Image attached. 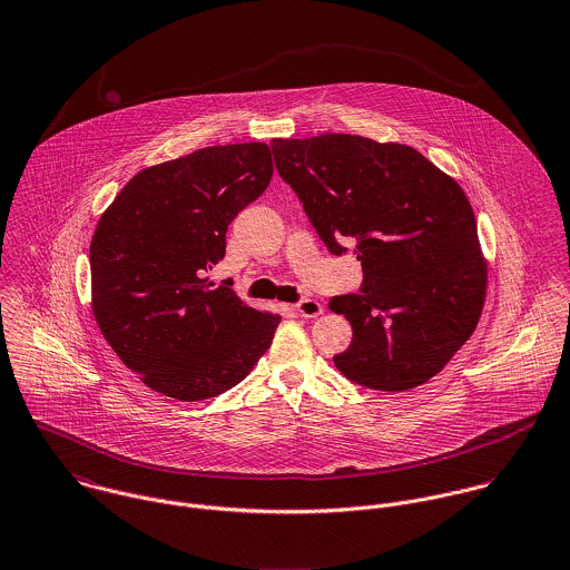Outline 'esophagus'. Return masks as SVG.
Masks as SVG:
<instances>
[{
	"label": "esophagus",
	"instance_id": "obj_1",
	"mask_svg": "<svg viewBox=\"0 0 570 570\" xmlns=\"http://www.w3.org/2000/svg\"><path fill=\"white\" fill-rule=\"evenodd\" d=\"M293 308H295L299 315L306 316V318H315V316L323 315V306H321V302H316V299H302V302H297Z\"/></svg>",
	"mask_w": 570,
	"mask_h": 570
}]
</instances>
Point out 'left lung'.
<instances>
[{
  "instance_id": "left-lung-1",
  "label": "left lung",
  "mask_w": 570,
  "mask_h": 570,
  "mask_svg": "<svg viewBox=\"0 0 570 570\" xmlns=\"http://www.w3.org/2000/svg\"><path fill=\"white\" fill-rule=\"evenodd\" d=\"M275 168L297 191L334 255L356 245L361 293L330 299L354 336L334 356L345 379L406 391L438 376L476 330L488 259L461 186L406 144L323 132L271 141Z\"/></svg>"
}]
</instances>
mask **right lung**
Wrapping results in <instances>:
<instances>
[{"label": "right lung", "instance_id": "1", "mask_svg": "<svg viewBox=\"0 0 570 570\" xmlns=\"http://www.w3.org/2000/svg\"><path fill=\"white\" fill-rule=\"evenodd\" d=\"M273 177L264 141L207 146L137 173L102 212L91 247V313L120 361L181 402L247 379L282 316L255 311L207 273L229 223Z\"/></svg>", "mask_w": 570, "mask_h": 570}]
</instances>
